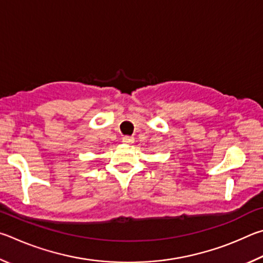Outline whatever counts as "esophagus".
<instances>
[{
  "label": "esophagus",
  "mask_w": 263,
  "mask_h": 263,
  "mask_svg": "<svg viewBox=\"0 0 263 263\" xmlns=\"http://www.w3.org/2000/svg\"><path fill=\"white\" fill-rule=\"evenodd\" d=\"M122 142L124 144H133L135 142V139H134V137H132V136H123Z\"/></svg>",
  "instance_id": "esophagus-1"
}]
</instances>
